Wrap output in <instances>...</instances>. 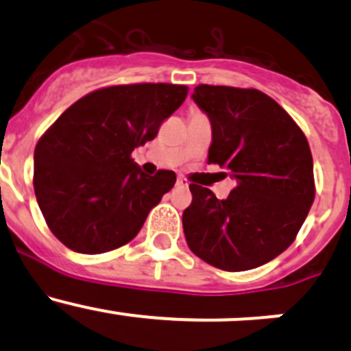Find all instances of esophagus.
Wrapping results in <instances>:
<instances>
[{"label":"esophagus","mask_w":351,"mask_h":351,"mask_svg":"<svg viewBox=\"0 0 351 351\" xmlns=\"http://www.w3.org/2000/svg\"><path fill=\"white\" fill-rule=\"evenodd\" d=\"M176 186H180V189H186V186H189V180L180 176V178L176 180Z\"/></svg>","instance_id":"1"}]
</instances>
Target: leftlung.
<instances>
[{
	"instance_id": "left-lung-1",
	"label": "left lung",
	"mask_w": 351,
	"mask_h": 351,
	"mask_svg": "<svg viewBox=\"0 0 351 351\" xmlns=\"http://www.w3.org/2000/svg\"><path fill=\"white\" fill-rule=\"evenodd\" d=\"M193 101L212 123L208 162L236 180L228 198L190 185L183 212L189 247L226 271L261 267L284 253L314 202L309 143L274 98L254 88L198 84Z\"/></svg>"
}]
</instances>
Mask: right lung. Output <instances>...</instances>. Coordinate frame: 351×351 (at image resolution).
I'll use <instances>...</instances> for the list:
<instances>
[{
	"mask_svg": "<svg viewBox=\"0 0 351 351\" xmlns=\"http://www.w3.org/2000/svg\"><path fill=\"white\" fill-rule=\"evenodd\" d=\"M183 84H117L80 98L45 130L34 153V190L52 234L100 254L132 241L173 189L175 171H141L130 158L185 101Z\"/></svg>",
	"mask_w": 351,
	"mask_h": 351,
	"instance_id": "add662e5",
	"label": "right lung"
}]
</instances>
